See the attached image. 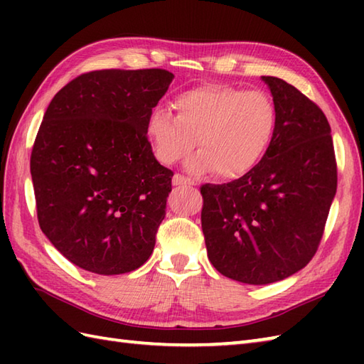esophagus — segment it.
<instances>
[{"label": "esophagus", "instance_id": "obj_1", "mask_svg": "<svg viewBox=\"0 0 364 364\" xmlns=\"http://www.w3.org/2000/svg\"><path fill=\"white\" fill-rule=\"evenodd\" d=\"M172 184L173 186H191V184H194L192 183L189 178H186V176H183V175H180V173H176V175H173V178H172Z\"/></svg>", "mask_w": 364, "mask_h": 364}]
</instances>
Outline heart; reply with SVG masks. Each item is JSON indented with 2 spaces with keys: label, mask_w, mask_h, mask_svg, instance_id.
<instances>
[{
  "label": "heart",
  "mask_w": 364,
  "mask_h": 364,
  "mask_svg": "<svg viewBox=\"0 0 364 364\" xmlns=\"http://www.w3.org/2000/svg\"><path fill=\"white\" fill-rule=\"evenodd\" d=\"M175 115L154 109L145 134L154 156L173 166L194 150L188 162L196 175L215 172L223 180L245 175L264 158L277 131V107L266 92L233 86H205L178 95Z\"/></svg>",
  "instance_id": "obj_1"
}]
</instances>
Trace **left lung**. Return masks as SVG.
I'll return each instance as SVG.
<instances>
[{"mask_svg": "<svg viewBox=\"0 0 364 364\" xmlns=\"http://www.w3.org/2000/svg\"><path fill=\"white\" fill-rule=\"evenodd\" d=\"M277 107V131L250 172L202 188L208 258L247 284L284 280L318 250L336 194L331 129L311 100L275 76H261Z\"/></svg>", "mask_w": 364, "mask_h": 364, "instance_id": "obj_1", "label": "left lung"}]
</instances>
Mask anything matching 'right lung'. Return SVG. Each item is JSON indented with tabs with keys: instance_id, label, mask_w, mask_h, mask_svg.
<instances>
[{
	"instance_id": "1",
	"label": "right lung",
	"mask_w": 364,
	"mask_h": 364,
	"mask_svg": "<svg viewBox=\"0 0 364 364\" xmlns=\"http://www.w3.org/2000/svg\"><path fill=\"white\" fill-rule=\"evenodd\" d=\"M172 80L161 68L97 70L51 100L31 176L38 225L75 266L119 275L151 257L173 172L154 158L145 123Z\"/></svg>"
}]
</instances>
